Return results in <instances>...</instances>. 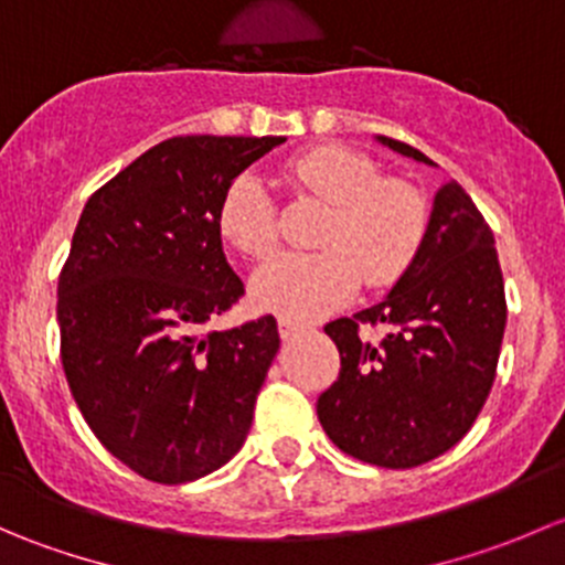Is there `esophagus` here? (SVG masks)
Instances as JSON below:
<instances>
[{
    "label": "esophagus",
    "instance_id": "1",
    "mask_svg": "<svg viewBox=\"0 0 565 565\" xmlns=\"http://www.w3.org/2000/svg\"><path fill=\"white\" fill-rule=\"evenodd\" d=\"M303 330L306 324L298 322V319H289V317L278 319V333H281V339H295V335H300Z\"/></svg>",
    "mask_w": 565,
    "mask_h": 565
}]
</instances>
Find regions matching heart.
Returning a JSON list of instances; mask_svg holds the SVG:
<instances>
[{"mask_svg":"<svg viewBox=\"0 0 565 565\" xmlns=\"http://www.w3.org/2000/svg\"><path fill=\"white\" fill-rule=\"evenodd\" d=\"M289 180L333 204L319 230L315 254H281L250 278L259 309L289 319H315L350 303L369 287L396 281L424 243L429 210L404 180H385L383 169L344 145H319L287 167ZM218 230L237 254L265 259L276 250V204L259 174L230 182L218 207Z\"/></svg>","mask_w":565,"mask_h":565,"instance_id":"b5f03b06","label":"heart"}]
</instances>
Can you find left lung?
I'll use <instances>...</instances> for the list:
<instances>
[{
  "instance_id": "obj_1",
  "label": "left lung",
  "mask_w": 565,
  "mask_h": 565,
  "mask_svg": "<svg viewBox=\"0 0 565 565\" xmlns=\"http://www.w3.org/2000/svg\"><path fill=\"white\" fill-rule=\"evenodd\" d=\"M404 158L437 167L404 141ZM361 323H388L383 342ZM505 330L494 235L457 180L435 193L418 254L388 298L324 324L341 355L339 380L317 398L324 435L350 457L391 470L424 465L470 431L487 402Z\"/></svg>"
}]
</instances>
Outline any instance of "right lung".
<instances>
[{"mask_svg":"<svg viewBox=\"0 0 565 565\" xmlns=\"http://www.w3.org/2000/svg\"><path fill=\"white\" fill-rule=\"evenodd\" d=\"M284 136H174L89 196L56 287L67 385L106 451L158 483L218 470L246 443L278 344L270 315L202 333L243 295L224 191Z\"/></svg>","mask_w":565,"mask_h":565,"instance_id":"obj_1","label":"right lung"}]
</instances>
